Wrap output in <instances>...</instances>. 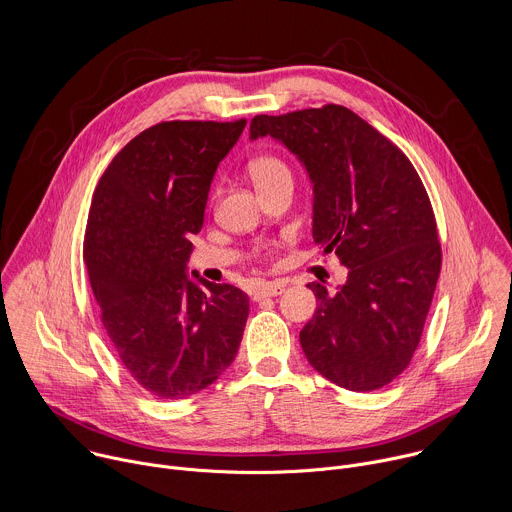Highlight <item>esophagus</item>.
I'll list each match as a JSON object with an SVG mask.
<instances>
[{"mask_svg": "<svg viewBox=\"0 0 512 512\" xmlns=\"http://www.w3.org/2000/svg\"><path fill=\"white\" fill-rule=\"evenodd\" d=\"M285 289L283 283H277V281H271V283H265L263 287H259L255 293H253V299L259 301V299H265V297H277L281 295Z\"/></svg>", "mask_w": 512, "mask_h": 512, "instance_id": "1", "label": "esophagus"}]
</instances>
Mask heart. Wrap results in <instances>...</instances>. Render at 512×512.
Segmentation results:
<instances>
[{
  "instance_id": "b5f03b06",
  "label": "heart",
  "mask_w": 512,
  "mask_h": 512,
  "mask_svg": "<svg viewBox=\"0 0 512 512\" xmlns=\"http://www.w3.org/2000/svg\"><path fill=\"white\" fill-rule=\"evenodd\" d=\"M247 173L259 193L271 189L273 185L291 179V170L287 164L271 154H259L249 160L247 164Z\"/></svg>"
}]
</instances>
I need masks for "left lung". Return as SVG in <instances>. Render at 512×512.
I'll return each mask as SVG.
<instances>
[{
  "label": "left lung",
  "instance_id": "obj_1",
  "mask_svg": "<svg viewBox=\"0 0 512 512\" xmlns=\"http://www.w3.org/2000/svg\"><path fill=\"white\" fill-rule=\"evenodd\" d=\"M271 136L313 187V241L335 253L348 279L317 297L299 331L307 362L352 392L400 376L420 342L442 251L426 189L408 156L350 108L327 104L255 116L249 138Z\"/></svg>",
  "mask_w": 512,
  "mask_h": 512
}]
</instances>
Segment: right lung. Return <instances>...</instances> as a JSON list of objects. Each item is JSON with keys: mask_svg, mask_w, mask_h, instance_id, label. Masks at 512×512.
<instances>
[{"mask_svg": "<svg viewBox=\"0 0 512 512\" xmlns=\"http://www.w3.org/2000/svg\"><path fill=\"white\" fill-rule=\"evenodd\" d=\"M247 120L160 122L134 136L102 175L84 261L102 323L130 376L183 400L211 386L241 346L249 297L187 273L219 162Z\"/></svg>", "mask_w": 512, "mask_h": 512, "instance_id": "obj_1", "label": "right lung"}]
</instances>
